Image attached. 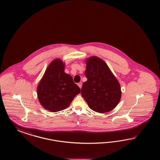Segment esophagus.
I'll use <instances>...</instances> for the list:
<instances>
[{"mask_svg":"<svg viewBox=\"0 0 160 160\" xmlns=\"http://www.w3.org/2000/svg\"><path fill=\"white\" fill-rule=\"evenodd\" d=\"M78 87L81 88L82 87V82H78Z\"/></svg>","mask_w":160,"mask_h":160,"instance_id":"1","label":"esophagus"}]
</instances>
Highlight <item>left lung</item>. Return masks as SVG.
<instances>
[{
  "label": "left lung",
  "instance_id": "obj_1",
  "mask_svg": "<svg viewBox=\"0 0 160 160\" xmlns=\"http://www.w3.org/2000/svg\"><path fill=\"white\" fill-rule=\"evenodd\" d=\"M81 94L88 106L94 112L104 113L112 110L120 101V84L102 59L92 56L87 58Z\"/></svg>",
  "mask_w": 160,
  "mask_h": 160
}]
</instances>
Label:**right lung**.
<instances>
[{
  "mask_svg": "<svg viewBox=\"0 0 160 160\" xmlns=\"http://www.w3.org/2000/svg\"><path fill=\"white\" fill-rule=\"evenodd\" d=\"M80 88L73 78L64 72V63L59 58L48 66L39 82L37 93L39 102L47 110L57 112L69 106Z\"/></svg>",
  "mask_w": 160,
  "mask_h": 160,
  "instance_id": "obj_1",
  "label": "right lung"
}]
</instances>
